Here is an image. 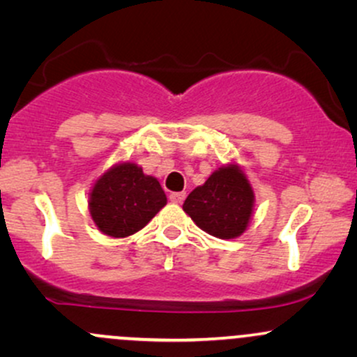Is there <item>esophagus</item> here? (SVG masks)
Masks as SVG:
<instances>
[{"label":"esophagus","mask_w":357,"mask_h":357,"mask_svg":"<svg viewBox=\"0 0 357 357\" xmlns=\"http://www.w3.org/2000/svg\"><path fill=\"white\" fill-rule=\"evenodd\" d=\"M184 198H186V192H171L169 195V199L171 203H176V204H181L184 202Z\"/></svg>","instance_id":"1"}]
</instances>
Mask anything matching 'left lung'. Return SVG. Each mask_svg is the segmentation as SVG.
Listing matches in <instances>:
<instances>
[{
	"label": "left lung",
	"mask_w": 357,
	"mask_h": 357,
	"mask_svg": "<svg viewBox=\"0 0 357 357\" xmlns=\"http://www.w3.org/2000/svg\"><path fill=\"white\" fill-rule=\"evenodd\" d=\"M255 206V192L236 161L220 166L202 186L195 188L183 210L208 235L238 238L247 231Z\"/></svg>",
	"instance_id": "1"
}]
</instances>
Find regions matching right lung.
Here are the masks:
<instances>
[{"label": "right lung", "mask_w": 357, "mask_h": 357, "mask_svg": "<svg viewBox=\"0 0 357 357\" xmlns=\"http://www.w3.org/2000/svg\"><path fill=\"white\" fill-rule=\"evenodd\" d=\"M166 192L154 176L132 161H119L90 188L89 211L97 230L126 238L146 227L166 206Z\"/></svg>", "instance_id": "add662e5"}]
</instances>
